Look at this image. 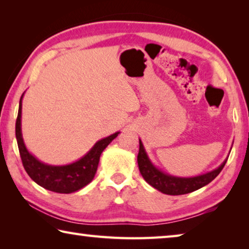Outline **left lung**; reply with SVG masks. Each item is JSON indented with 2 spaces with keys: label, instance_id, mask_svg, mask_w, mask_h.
Instances as JSON below:
<instances>
[{
  "label": "left lung",
  "instance_id": "1",
  "mask_svg": "<svg viewBox=\"0 0 249 249\" xmlns=\"http://www.w3.org/2000/svg\"><path fill=\"white\" fill-rule=\"evenodd\" d=\"M227 159L222 162L221 166H218L216 169L210 172H206L204 175H200L196 177H190V178H181V177H175L166 172L158 169L147 155L142 141L140 140V151L137 156L138 168L145 179L147 183H149L151 187L157 189L158 191L165 193L169 196H180L187 195L197 190L204 185L209 184L211 181L214 180L218 176V174L224 168Z\"/></svg>",
  "mask_w": 249,
  "mask_h": 249
}]
</instances>
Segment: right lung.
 <instances>
[{
  "label": "right lung",
  "mask_w": 249,
  "mask_h": 249,
  "mask_svg": "<svg viewBox=\"0 0 249 249\" xmlns=\"http://www.w3.org/2000/svg\"><path fill=\"white\" fill-rule=\"evenodd\" d=\"M23 95L19 100L15 134L23 166L28 176L40 187L57 193H72L86 187L94 178L102 151L107 148L109 142L117 137L120 132L96 142L94 146L77 161L62 166L47 165L33 156L25 146L22 135Z\"/></svg>",
  "instance_id": "add662e5"
}]
</instances>
